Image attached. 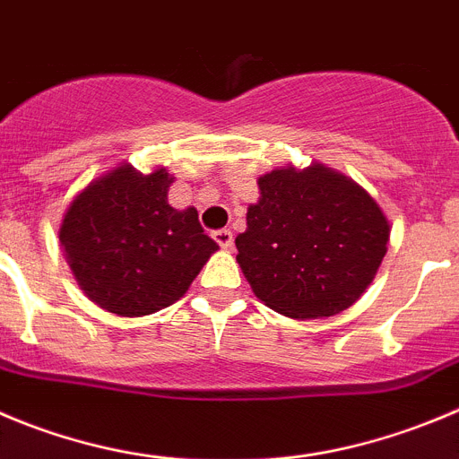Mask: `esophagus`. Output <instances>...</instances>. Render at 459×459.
Masks as SVG:
<instances>
[{
    "instance_id": "esophagus-1",
    "label": "esophagus",
    "mask_w": 459,
    "mask_h": 459,
    "mask_svg": "<svg viewBox=\"0 0 459 459\" xmlns=\"http://www.w3.org/2000/svg\"><path fill=\"white\" fill-rule=\"evenodd\" d=\"M213 241H216L222 250H230V247L234 246V237L230 230H216V232H213Z\"/></svg>"
}]
</instances>
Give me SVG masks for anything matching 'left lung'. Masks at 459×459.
I'll return each mask as SVG.
<instances>
[{
  "label": "left lung",
  "instance_id": "left-lung-1",
  "mask_svg": "<svg viewBox=\"0 0 459 459\" xmlns=\"http://www.w3.org/2000/svg\"><path fill=\"white\" fill-rule=\"evenodd\" d=\"M256 185L259 200L237 237V261L252 292L292 320L347 311L387 252L390 221L377 200L320 161L273 169Z\"/></svg>",
  "mask_w": 459,
  "mask_h": 459
}]
</instances>
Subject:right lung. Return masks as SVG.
<instances>
[{"mask_svg": "<svg viewBox=\"0 0 459 459\" xmlns=\"http://www.w3.org/2000/svg\"><path fill=\"white\" fill-rule=\"evenodd\" d=\"M164 167L142 173L121 161L74 195L60 222L63 255L96 307L142 317L185 298L216 241L195 207L173 209Z\"/></svg>", "mask_w": 459, "mask_h": 459, "instance_id": "1", "label": "right lung"}]
</instances>
